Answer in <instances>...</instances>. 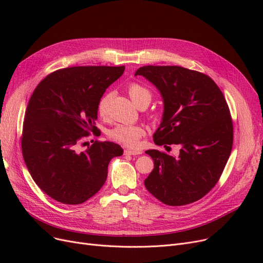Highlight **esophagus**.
Segmentation results:
<instances>
[{"instance_id":"34e87169","label":"esophagus","mask_w":263,"mask_h":263,"mask_svg":"<svg viewBox=\"0 0 263 263\" xmlns=\"http://www.w3.org/2000/svg\"><path fill=\"white\" fill-rule=\"evenodd\" d=\"M125 155H130V156H136V155H141V151L139 150H132V149H125L124 150Z\"/></svg>"}]
</instances>
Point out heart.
Returning <instances> with one entry per match:
<instances>
[{
  "label": "heart",
  "mask_w": 263,
  "mask_h": 263,
  "mask_svg": "<svg viewBox=\"0 0 263 263\" xmlns=\"http://www.w3.org/2000/svg\"><path fill=\"white\" fill-rule=\"evenodd\" d=\"M127 93L136 106H140L144 103H150L151 93L145 86L138 83H132L127 87ZM109 104V94H104L98 103V113L104 117L107 114ZM108 137L127 147H137L139 140L146 135V128L142 125H117L109 129Z\"/></svg>",
  "instance_id": "1"
}]
</instances>
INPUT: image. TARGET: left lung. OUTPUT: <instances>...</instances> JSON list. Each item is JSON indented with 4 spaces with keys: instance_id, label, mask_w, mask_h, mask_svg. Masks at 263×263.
Here are the masks:
<instances>
[{
    "instance_id": "1",
    "label": "left lung",
    "mask_w": 263,
    "mask_h": 263,
    "mask_svg": "<svg viewBox=\"0 0 263 263\" xmlns=\"http://www.w3.org/2000/svg\"><path fill=\"white\" fill-rule=\"evenodd\" d=\"M135 76L145 77L163 99L155 144L181 146L178 157L146 151L155 168L145 186L166 205L196 202L216 184L232 153L233 121L224 95L209 76L179 66H145Z\"/></svg>"
}]
</instances>
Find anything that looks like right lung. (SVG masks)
<instances>
[{"instance_id":"obj_1","label":"right lung","mask_w":263,"mask_h":263,"mask_svg":"<svg viewBox=\"0 0 263 263\" xmlns=\"http://www.w3.org/2000/svg\"><path fill=\"white\" fill-rule=\"evenodd\" d=\"M125 67L86 66L54 71L37 85L23 124L22 153L43 192L63 204L84 203L104 185L110 159L123 155L110 141H79L95 133L98 103Z\"/></svg>"}]
</instances>
